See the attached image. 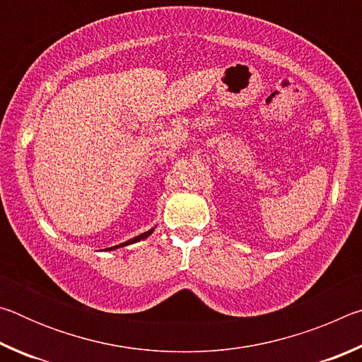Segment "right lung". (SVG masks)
Masks as SVG:
<instances>
[{
  "label": "right lung",
  "instance_id": "obj_1",
  "mask_svg": "<svg viewBox=\"0 0 362 362\" xmlns=\"http://www.w3.org/2000/svg\"><path fill=\"white\" fill-rule=\"evenodd\" d=\"M153 231H155V228H151V230H148V231H145V233H142V235H139V236H136V238H132V240H129V241H126V243H122V244H118V246L108 247V249H105V250H113V249H118V247H122V246H129V244H134V243H139L140 240H145V238H148Z\"/></svg>",
  "mask_w": 362,
  "mask_h": 362
}]
</instances>
